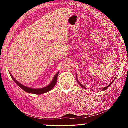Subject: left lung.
<instances>
[{
	"instance_id": "left-lung-1",
	"label": "left lung",
	"mask_w": 128,
	"mask_h": 128,
	"mask_svg": "<svg viewBox=\"0 0 128 128\" xmlns=\"http://www.w3.org/2000/svg\"><path fill=\"white\" fill-rule=\"evenodd\" d=\"M115 79H116V78H115ZM114 79V80H115ZM76 80H77V81H78V84H79V85L81 86V87H82V88H85V87H84L82 85V84H81V83L79 82V81H78V77H77V75H76ZM114 80L113 81H112V82H111L110 84V85H108V86H107V87H106V88H103L102 89V91H104V90H107L108 88H109V87L111 85H112V84H113V81H114Z\"/></svg>"
}]
</instances>
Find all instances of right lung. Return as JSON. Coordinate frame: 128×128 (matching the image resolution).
I'll use <instances>...</instances> for the list:
<instances>
[{
  "label": "right lung",
  "mask_w": 128,
  "mask_h": 128,
  "mask_svg": "<svg viewBox=\"0 0 128 128\" xmlns=\"http://www.w3.org/2000/svg\"><path fill=\"white\" fill-rule=\"evenodd\" d=\"M58 74H59V72H57L56 74L55 75L51 83L50 84V85H48L47 86L44 87V88H28V87L25 86L24 85H22L21 84H20V82H18V81L13 77V76H12V74L10 72L11 77L12 78V80L15 81V82L17 84V85L19 87H20L21 88H22L24 91H25V92H28V93L36 94H45V93H46V92H48V91H50L51 90H52L56 83L57 78H58Z\"/></svg>",
  "instance_id": "obj_1"
}]
</instances>
